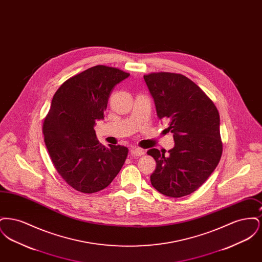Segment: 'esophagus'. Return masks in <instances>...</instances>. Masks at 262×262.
Listing matches in <instances>:
<instances>
[{
    "label": "esophagus",
    "mask_w": 262,
    "mask_h": 262,
    "mask_svg": "<svg viewBox=\"0 0 262 262\" xmlns=\"http://www.w3.org/2000/svg\"><path fill=\"white\" fill-rule=\"evenodd\" d=\"M143 154H144V150L142 148L137 147V148L130 149V155H133V156H141Z\"/></svg>",
    "instance_id": "1"
}]
</instances>
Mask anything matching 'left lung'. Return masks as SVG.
<instances>
[{"mask_svg":"<svg viewBox=\"0 0 262 262\" xmlns=\"http://www.w3.org/2000/svg\"><path fill=\"white\" fill-rule=\"evenodd\" d=\"M154 99L157 116L167 121L174 148H152L156 161L151 185L164 195L182 198L195 191L208 179L221 159L223 144L220 116L212 100L193 81L174 73L144 76Z\"/></svg>","mask_w":262,"mask_h":262,"instance_id":"left-lung-1","label":"left lung"}]
</instances>
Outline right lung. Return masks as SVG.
I'll use <instances>...</instances> for the list:
<instances>
[{
    "instance_id": "right-lung-1",
    "label": "right lung",
    "mask_w": 262,
    "mask_h": 262,
    "mask_svg": "<svg viewBox=\"0 0 262 262\" xmlns=\"http://www.w3.org/2000/svg\"><path fill=\"white\" fill-rule=\"evenodd\" d=\"M128 75L95 66L66 80L52 99L43 124L44 141L57 172L79 192L108 187L126 159L125 146L107 148L100 143L94 125L104 119L113 88Z\"/></svg>"
}]
</instances>
